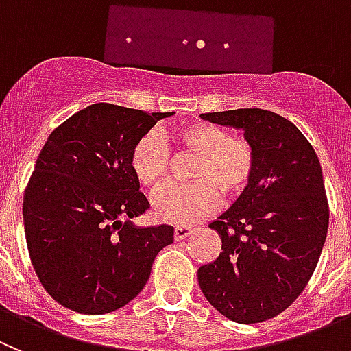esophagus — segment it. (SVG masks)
I'll list each match as a JSON object with an SVG mask.
<instances>
[{"mask_svg": "<svg viewBox=\"0 0 351 351\" xmlns=\"http://www.w3.org/2000/svg\"><path fill=\"white\" fill-rule=\"evenodd\" d=\"M191 232H192L191 227H183V226L175 227V239L176 241H180V239H185L187 236H191Z\"/></svg>", "mask_w": 351, "mask_h": 351, "instance_id": "esophagus-1", "label": "esophagus"}]
</instances>
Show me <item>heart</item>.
<instances>
[{"instance_id": "obj_1", "label": "heart", "mask_w": 351, "mask_h": 351, "mask_svg": "<svg viewBox=\"0 0 351 351\" xmlns=\"http://www.w3.org/2000/svg\"><path fill=\"white\" fill-rule=\"evenodd\" d=\"M180 154L195 156L189 178L191 185H173L154 199V213L159 220L189 226L213 213L220 194L236 199L250 187L257 168V156L250 141L230 136L226 128L211 122L192 121L171 132ZM129 168L141 189L157 192L169 176V152L157 132H147L134 143Z\"/></svg>"}]
</instances>
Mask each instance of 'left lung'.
Wrapping results in <instances>:
<instances>
[{"label":"left lung","mask_w":351,"mask_h":351,"mask_svg":"<svg viewBox=\"0 0 351 351\" xmlns=\"http://www.w3.org/2000/svg\"><path fill=\"white\" fill-rule=\"evenodd\" d=\"M245 131L257 168L250 187L210 223L222 252L197 269L204 298L223 317L258 324L285 311L320 258L329 203L313 147L290 121L261 108L203 113Z\"/></svg>","instance_id":"obj_1"}]
</instances>
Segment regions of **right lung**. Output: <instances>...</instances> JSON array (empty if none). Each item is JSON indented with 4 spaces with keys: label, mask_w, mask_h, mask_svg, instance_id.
I'll return each instance as SVG.
<instances>
[{
    "label": "right lung",
    "mask_w": 351,
    "mask_h": 351,
    "mask_svg": "<svg viewBox=\"0 0 351 351\" xmlns=\"http://www.w3.org/2000/svg\"><path fill=\"white\" fill-rule=\"evenodd\" d=\"M173 112L96 103L50 132L24 194L27 250L43 289L68 309L105 315L147 285L171 226L132 223L150 208L129 168L138 140Z\"/></svg>",
    "instance_id": "add662e5"
}]
</instances>
